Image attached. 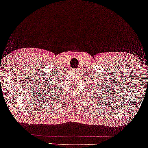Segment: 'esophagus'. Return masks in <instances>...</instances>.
<instances>
[{"label":"esophagus","mask_w":148,"mask_h":148,"mask_svg":"<svg viewBox=\"0 0 148 148\" xmlns=\"http://www.w3.org/2000/svg\"><path fill=\"white\" fill-rule=\"evenodd\" d=\"M73 71H74L76 73H79L80 70H79V68H78V69H75V70H74Z\"/></svg>","instance_id":"1"}]
</instances>
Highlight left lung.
<instances>
[{
  "mask_svg": "<svg viewBox=\"0 0 148 148\" xmlns=\"http://www.w3.org/2000/svg\"><path fill=\"white\" fill-rule=\"evenodd\" d=\"M103 82H97V81L94 80V81H93V83H94V84H91L92 87H92L91 89H92L91 90H92V91H95V89H97V91L95 92V95H96V97H97L98 95V91H99V92H103L101 91L103 90V86H104ZM103 93H105V92H103Z\"/></svg>",
  "mask_w": 148,
  "mask_h": 148,
  "instance_id": "obj_1",
  "label": "left lung"
}]
</instances>
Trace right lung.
<instances>
[{
    "instance_id": "right-lung-1",
    "label": "right lung",
    "mask_w": 148,
    "mask_h": 148,
    "mask_svg": "<svg viewBox=\"0 0 148 148\" xmlns=\"http://www.w3.org/2000/svg\"><path fill=\"white\" fill-rule=\"evenodd\" d=\"M54 77H55V75H54ZM54 80H52L50 81V82H47V85L46 84V86H47V88H48V91H47L46 90L47 89H45V91L43 92L44 94H45V95H47V96L49 95V96H56V87L54 85V82L53 80H55V78L53 77Z\"/></svg>"
}]
</instances>
